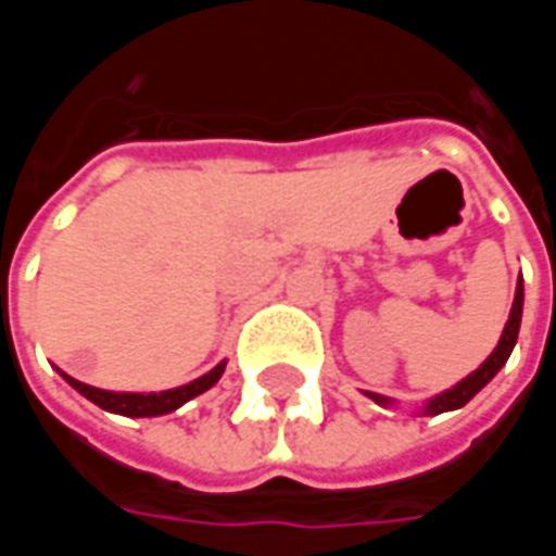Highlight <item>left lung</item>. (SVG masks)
<instances>
[{"instance_id":"8db88e82","label":"left lung","mask_w":556,"mask_h":556,"mask_svg":"<svg viewBox=\"0 0 556 556\" xmlns=\"http://www.w3.org/2000/svg\"><path fill=\"white\" fill-rule=\"evenodd\" d=\"M521 306H525V286H521V279H518L513 313H509V321H506V327H503V337L501 342H497V349L491 351V357L479 366L477 372L467 375L465 381H458L453 390H446V393H441V396L431 399L429 405H426V410H422L426 417H434V414H443V410L462 408V405H467L470 399L477 396L482 387L489 384L494 375L501 372V366L509 361V354H513L515 349V339H518V327H521ZM369 396H372L378 405H390V399L378 396V393H369Z\"/></svg>"}]
</instances>
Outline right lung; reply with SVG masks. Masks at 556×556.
<instances>
[{
    "label": "right lung",
    "instance_id": "obj_1",
    "mask_svg": "<svg viewBox=\"0 0 556 556\" xmlns=\"http://www.w3.org/2000/svg\"><path fill=\"white\" fill-rule=\"evenodd\" d=\"M226 369V363H219L217 369H211L202 378H195L190 384L178 387V390H163V393H110V390H98V387L83 384L67 378V384L79 390L83 396L94 402L98 408L113 410V414H125V417H160V414H169V410L181 408L184 402H190L199 393H205L207 387H214L219 381V375Z\"/></svg>",
    "mask_w": 556,
    "mask_h": 556
}]
</instances>
